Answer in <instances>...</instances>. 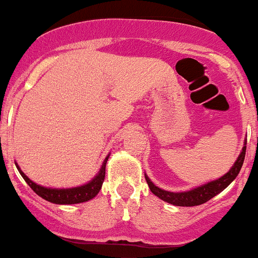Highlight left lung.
<instances>
[{
  "label": "left lung",
  "mask_w": 258,
  "mask_h": 258,
  "mask_svg": "<svg viewBox=\"0 0 258 258\" xmlns=\"http://www.w3.org/2000/svg\"><path fill=\"white\" fill-rule=\"evenodd\" d=\"M244 155H246V142H244L243 148H242L240 156L236 160L235 165L232 166L230 171H228L226 175H223L222 177L215 179V181H211L209 183H205L202 186L196 187L194 189H189V191L184 192H170L165 191V189L160 188V187L156 186L150 178L146 176V181H147L148 187H150L151 192H152L155 196H157L158 199H161L162 201L168 202L171 205H175V206H183V207H191V206H199V205L205 204V202L210 201L212 197H215L216 195H218L220 192H222L231 182L233 181L237 175L240 173L242 165H243L244 161Z\"/></svg>",
  "instance_id": "1"
}]
</instances>
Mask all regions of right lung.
I'll return each instance as SVG.
<instances>
[{
  "label": "right lung",
  "instance_id": "right-lung-1",
  "mask_svg": "<svg viewBox=\"0 0 258 258\" xmlns=\"http://www.w3.org/2000/svg\"><path fill=\"white\" fill-rule=\"evenodd\" d=\"M108 157L105 158L102 166H101L100 171H98L97 175L91 179L88 183L82 184L79 187H72V188H48V187L40 186V184L35 183L33 181H31L25 173L21 171L20 166L16 163V167L18 172L21 173L23 179L27 182L28 186L36 192L40 197H42L46 201L52 202V204L56 205H74V204H81V202H86L92 200L93 197L97 196V194L100 192L101 187H102L103 179H105V173H106V163H107Z\"/></svg>",
  "mask_w": 258,
  "mask_h": 258
}]
</instances>
